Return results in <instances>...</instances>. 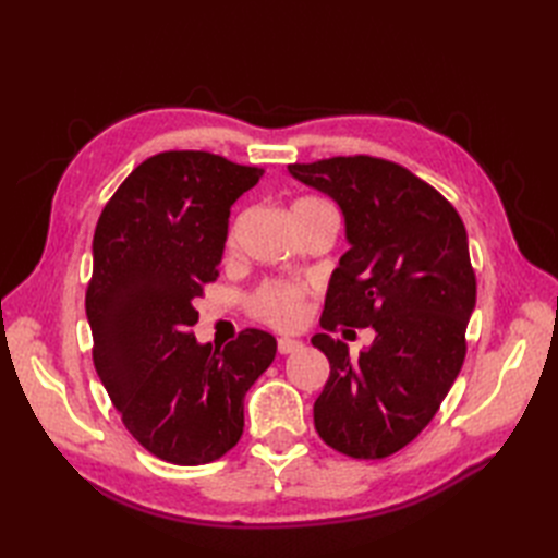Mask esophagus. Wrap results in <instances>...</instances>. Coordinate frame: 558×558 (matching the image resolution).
Wrapping results in <instances>:
<instances>
[{
  "label": "esophagus",
  "instance_id": "obj_1",
  "mask_svg": "<svg viewBox=\"0 0 558 558\" xmlns=\"http://www.w3.org/2000/svg\"><path fill=\"white\" fill-rule=\"evenodd\" d=\"M277 349H279V353H293V351H298V349H302V342L300 340H291V337H279V342H277Z\"/></svg>",
  "mask_w": 558,
  "mask_h": 558
}]
</instances>
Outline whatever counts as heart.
<instances>
[{
	"label": "heart",
	"mask_w": 558,
	"mask_h": 558,
	"mask_svg": "<svg viewBox=\"0 0 558 558\" xmlns=\"http://www.w3.org/2000/svg\"><path fill=\"white\" fill-rule=\"evenodd\" d=\"M328 207L324 199L316 197H300L293 202L291 214L307 211V209H324ZM234 228L232 223L226 234V246L230 248L234 242ZM307 295L310 289L305 283H289V281H267L260 289L251 295V314L263 324L279 328V330H295L307 318Z\"/></svg>",
	"instance_id": "obj_1"
}]
</instances>
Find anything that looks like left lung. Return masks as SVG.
<instances>
[{"label":"left lung","instance_id":"obj_1","mask_svg":"<svg viewBox=\"0 0 558 558\" xmlns=\"http://www.w3.org/2000/svg\"><path fill=\"white\" fill-rule=\"evenodd\" d=\"M289 172L340 205L351 248L328 286L320 328H373L375 342L349 359L318 332L330 361L314 426L351 459H386L424 430L465 359L477 281L459 211L402 165L337 156Z\"/></svg>","mask_w":558,"mask_h":558}]
</instances>
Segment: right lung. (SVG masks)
<instances>
[{
  "label": "right lung",
  "instance_id": "1",
  "mask_svg": "<svg viewBox=\"0 0 558 558\" xmlns=\"http://www.w3.org/2000/svg\"><path fill=\"white\" fill-rule=\"evenodd\" d=\"M263 172L165 150L134 167L99 214L86 291L93 363L130 435L167 463H211L238 445L244 396L275 361L265 330L246 328L223 349L191 332L230 207Z\"/></svg>",
  "mask_w": 558,
  "mask_h": 558
}]
</instances>
